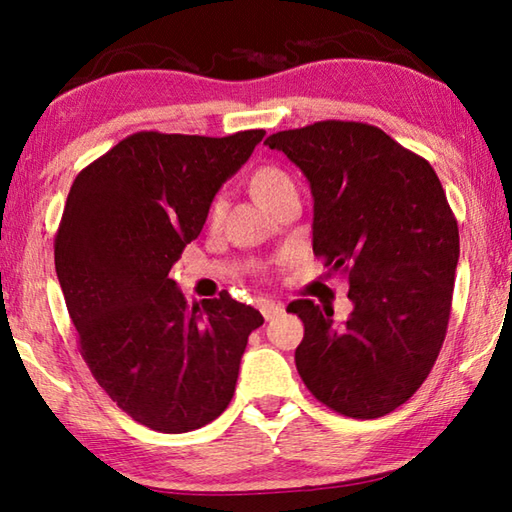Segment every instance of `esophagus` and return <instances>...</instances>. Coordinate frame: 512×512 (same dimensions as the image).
I'll return each instance as SVG.
<instances>
[{"mask_svg": "<svg viewBox=\"0 0 512 512\" xmlns=\"http://www.w3.org/2000/svg\"><path fill=\"white\" fill-rule=\"evenodd\" d=\"M259 311H262V316H264L266 320H271V318L282 314L284 305H280V302H273V300H264L262 305H259Z\"/></svg>", "mask_w": 512, "mask_h": 512, "instance_id": "esophagus-1", "label": "esophagus"}]
</instances>
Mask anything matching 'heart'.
Segmentation results:
<instances>
[{
    "mask_svg": "<svg viewBox=\"0 0 512 512\" xmlns=\"http://www.w3.org/2000/svg\"><path fill=\"white\" fill-rule=\"evenodd\" d=\"M293 187H296L293 185V178L284 169L275 167V164H264V167L255 169L253 176H250V192H253L257 203L266 207V210L271 207V203L277 196H282ZM221 212H223V198L216 196L210 205V210H207V223L210 225L219 223Z\"/></svg>",
    "mask_w": 512,
    "mask_h": 512,
    "instance_id": "obj_1",
    "label": "heart"
}]
</instances>
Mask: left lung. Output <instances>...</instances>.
Wrapping results in <instances>:
<instances>
[{
  "instance_id": "left-lung-1",
  "label": "left lung",
  "mask_w": 512,
  "mask_h": 512,
  "mask_svg": "<svg viewBox=\"0 0 512 512\" xmlns=\"http://www.w3.org/2000/svg\"><path fill=\"white\" fill-rule=\"evenodd\" d=\"M305 173L314 255L348 275L352 314L314 300L287 307L305 323L296 368L309 393L357 420L395 411L443 348L458 262V223L431 164L381 128L327 119L266 137Z\"/></svg>"
}]
</instances>
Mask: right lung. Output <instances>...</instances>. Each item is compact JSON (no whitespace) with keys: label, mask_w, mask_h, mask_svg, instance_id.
I'll return each mask as SVG.
<instances>
[{"label":"right lung","mask_w":512,"mask_h":512,"mask_svg":"<svg viewBox=\"0 0 512 512\" xmlns=\"http://www.w3.org/2000/svg\"><path fill=\"white\" fill-rule=\"evenodd\" d=\"M264 131L228 137L140 131L69 189L54 262L79 352L121 411L162 433L228 409L248 336L264 323L230 298L187 305L171 266L201 235L212 198Z\"/></svg>","instance_id":"right-lung-1"}]
</instances>
